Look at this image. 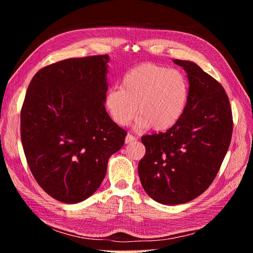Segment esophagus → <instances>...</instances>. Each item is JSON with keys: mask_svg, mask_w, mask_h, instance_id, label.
Instances as JSON below:
<instances>
[{"mask_svg": "<svg viewBox=\"0 0 253 253\" xmlns=\"http://www.w3.org/2000/svg\"><path fill=\"white\" fill-rule=\"evenodd\" d=\"M136 140V137H134L133 135L131 134H127L126 136V143H129V142H133Z\"/></svg>", "mask_w": 253, "mask_h": 253, "instance_id": "1", "label": "esophagus"}]
</instances>
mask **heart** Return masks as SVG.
Masks as SVG:
<instances>
[{"label":"heart","instance_id":"1","mask_svg":"<svg viewBox=\"0 0 253 253\" xmlns=\"http://www.w3.org/2000/svg\"><path fill=\"white\" fill-rule=\"evenodd\" d=\"M189 99V83L181 72L154 63H142L128 71L120 87L111 88L104 105L115 124L126 126L137 114L138 129L153 126L165 132L177 124Z\"/></svg>","mask_w":253,"mask_h":253}]
</instances>
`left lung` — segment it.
I'll return each mask as SVG.
<instances>
[{"label": "left lung", "instance_id": "8db88e82", "mask_svg": "<svg viewBox=\"0 0 253 253\" xmlns=\"http://www.w3.org/2000/svg\"><path fill=\"white\" fill-rule=\"evenodd\" d=\"M187 73L189 99L177 124L141 138L138 164L147 194L163 205L194 200L209 188L231 141L232 114L224 87L192 61L173 60Z\"/></svg>", "mask_w": 253, "mask_h": 253}]
</instances>
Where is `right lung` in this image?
Returning <instances> with one entry per match:
<instances>
[{"label": "right lung", "instance_id": "obj_1", "mask_svg": "<svg viewBox=\"0 0 253 253\" xmlns=\"http://www.w3.org/2000/svg\"><path fill=\"white\" fill-rule=\"evenodd\" d=\"M109 55L60 61L30 81L21 111L28 166L55 200L77 204L103 181L126 132L106 113Z\"/></svg>", "mask_w": 253, "mask_h": 253}]
</instances>
